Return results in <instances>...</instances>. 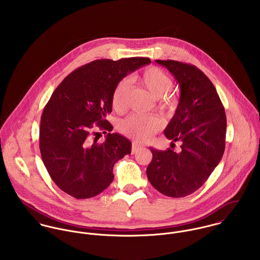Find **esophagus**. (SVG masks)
<instances>
[{
  "mask_svg": "<svg viewBox=\"0 0 260 260\" xmlns=\"http://www.w3.org/2000/svg\"><path fill=\"white\" fill-rule=\"evenodd\" d=\"M142 148V146L140 145V144H138V143H133L132 144V150H131V153L132 154H135L136 152H138L140 149Z\"/></svg>",
  "mask_w": 260,
  "mask_h": 260,
  "instance_id": "34e87169",
  "label": "esophagus"
}]
</instances>
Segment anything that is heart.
<instances>
[{"label": "heart", "instance_id": "obj_1", "mask_svg": "<svg viewBox=\"0 0 260 260\" xmlns=\"http://www.w3.org/2000/svg\"><path fill=\"white\" fill-rule=\"evenodd\" d=\"M153 97L157 98V106L161 110H172L177 100L169 92L173 83L171 78L157 67L147 68L139 77ZM129 89L127 80L120 81L112 94V106L116 111L124 109L125 97ZM162 121L157 116L133 114L120 124L121 131L137 141H146L162 128Z\"/></svg>", "mask_w": 260, "mask_h": 260}]
</instances>
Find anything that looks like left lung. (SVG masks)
Returning <instances> with one entry per match:
<instances>
[{"label": "left lung", "instance_id": "left-lung-1", "mask_svg": "<svg viewBox=\"0 0 260 260\" xmlns=\"http://www.w3.org/2000/svg\"><path fill=\"white\" fill-rule=\"evenodd\" d=\"M155 62L167 68L180 87L178 106L164 134L180 142L181 151L150 147L153 157L146 173L160 193L179 198L203 185L220 162L226 116L215 87L197 67L173 60Z\"/></svg>", "mask_w": 260, "mask_h": 260}]
</instances>
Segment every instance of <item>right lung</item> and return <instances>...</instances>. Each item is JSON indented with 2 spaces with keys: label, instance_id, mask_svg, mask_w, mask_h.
I'll use <instances>...</instances> for the list:
<instances>
[{
  "label": "right lung",
  "instance_id": "right-lung-1",
  "mask_svg": "<svg viewBox=\"0 0 260 260\" xmlns=\"http://www.w3.org/2000/svg\"><path fill=\"white\" fill-rule=\"evenodd\" d=\"M150 63L142 57L96 60L68 75L52 94L41 117L40 151L52 180L67 194L91 198L111 184L114 164L131 153L132 144L118 133L97 142L92 130H113L106 116L115 87Z\"/></svg>",
  "mask_w": 260,
  "mask_h": 260
}]
</instances>
